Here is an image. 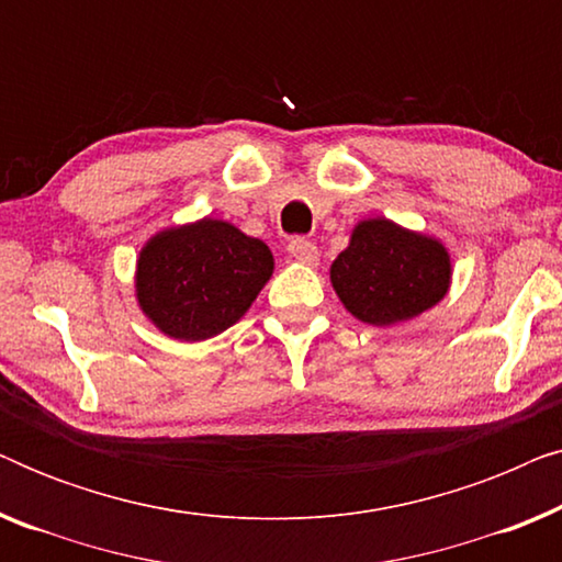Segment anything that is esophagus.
<instances>
[{"instance_id":"1","label":"esophagus","mask_w":562,"mask_h":562,"mask_svg":"<svg viewBox=\"0 0 562 562\" xmlns=\"http://www.w3.org/2000/svg\"><path fill=\"white\" fill-rule=\"evenodd\" d=\"M289 252L299 260V263H306V266H317L319 260L317 245L312 240H304V237H294V240L289 243Z\"/></svg>"}]
</instances>
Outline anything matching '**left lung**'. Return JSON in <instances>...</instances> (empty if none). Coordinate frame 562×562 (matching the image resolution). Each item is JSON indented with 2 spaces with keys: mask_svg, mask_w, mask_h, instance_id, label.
Here are the masks:
<instances>
[{
  "mask_svg": "<svg viewBox=\"0 0 562 562\" xmlns=\"http://www.w3.org/2000/svg\"><path fill=\"white\" fill-rule=\"evenodd\" d=\"M450 273V256L440 240L383 217L360 222L329 268L345 310L379 327L435 306L448 294Z\"/></svg>",
  "mask_w": 562,
  "mask_h": 562,
  "instance_id": "obj_1",
  "label": "left lung"
}]
</instances>
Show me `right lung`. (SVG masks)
<instances>
[{"label": "right lung", "instance_id": "right-lung-1", "mask_svg": "<svg viewBox=\"0 0 562 562\" xmlns=\"http://www.w3.org/2000/svg\"><path fill=\"white\" fill-rule=\"evenodd\" d=\"M273 273L258 237L222 220H199L150 237L137 258V304L160 333L196 342L233 327Z\"/></svg>", "mask_w": 562, "mask_h": 562}]
</instances>
